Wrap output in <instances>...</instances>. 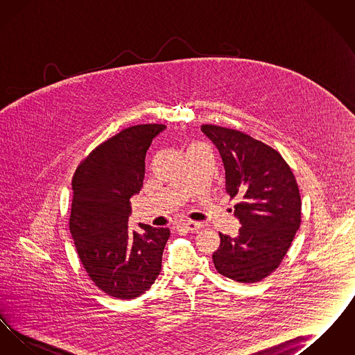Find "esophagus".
I'll return each instance as SVG.
<instances>
[{
	"label": "esophagus",
	"instance_id": "esophagus-1",
	"mask_svg": "<svg viewBox=\"0 0 355 355\" xmlns=\"http://www.w3.org/2000/svg\"><path fill=\"white\" fill-rule=\"evenodd\" d=\"M182 227H185L186 230H189V232H197L202 227V223L197 222V220H186L182 223Z\"/></svg>",
	"mask_w": 355,
	"mask_h": 355
}]
</instances>
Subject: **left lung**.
<instances>
[{"label": "left lung", "instance_id": "8db88e82", "mask_svg": "<svg viewBox=\"0 0 355 355\" xmlns=\"http://www.w3.org/2000/svg\"><path fill=\"white\" fill-rule=\"evenodd\" d=\"M225 166V189L236 198L238 236L220 233L213 262L220 275L241 284L259 282L275 270L301 225V196L293 170L269 145L241 130L201 126Z\"/></svg>", "mask_w": 355, "mask_h": 355}]
</instances>
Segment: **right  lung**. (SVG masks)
Returning <instances> with one entry per match:
<instances>
[{"label":"right lung","mask_w":355,"mask_h":355,"mask_svg":"<svg viewBox=\"0 0 355 355\" xmlns=\"http://www.w3.org/2000/svg\"><path fill=\"white\" fill-rule=\"evenodd\" d=\"M162 123L135 125L98 145L77 166L71 180L69 229L78 258L105 294L135 300L161 271L168 227L139 223L129 229L130 198L144 186L145 155Z\"/></svg>","instance_id":"right-lung-1"}]
</instances>
